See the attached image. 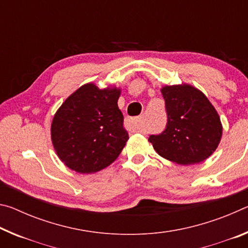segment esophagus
Here are the masks:
<instances>
[{
  "label": "esophagus",
  "mask_w": 248,
  "mask_h": 248,
  "mask_svg": "<svg viewBox=\"0 0 248 248\" xmlns=\"http://www.w3.org/2000/svg\"><path fill=\"white\" fill-rule=\"evenodd\" d=\"M127 124L129 125V128L133 130V131H138V132L142 131L139 118H130V119L127 120Z\"/></svg>",
  "instance_id": "esophagus-1"
}]
</instances>
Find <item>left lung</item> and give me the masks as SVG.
Listing matches in <instances>:
<instances>
[{
  "mask_svg": "<svg viewBox=\"0 0 248 248\" xmlns=\"http://www.w3.org/2000/svg\"><path fill=\"white\" fill-rule=\"evenodd\" d=\"M167 124L164 131L149 141L162 157L180 165L204 161L215 152L222 137V124L215 107L194 86H164Z\"/></svg>",
  "mask_w": 248,
  "mask_h": 248,
  "instance_id": "left-lung-1",
  "label": "left lung"
}]
</instances>
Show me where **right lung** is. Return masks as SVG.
Returning <instances> with one entry per match:
<instances>
[{"instance_id": "right-lung-1", "label": "right lung", "mask_w": 248, "mask_h": 248, "mask_svg": "<svg viewBox=\"0 0 248 248\" xmlns=\"http://www.w3.org/2000/svg\"><path fill=\"white\" fill-rule=\"evenodd\" d=\"M120 90L85 84L58 109L51 139L58 156L78 173H96L119 156L128 141L118 108Z\"/></svg>"}]
</instances>
